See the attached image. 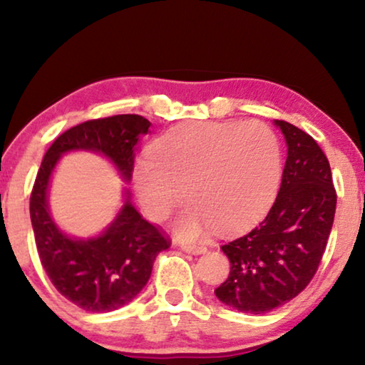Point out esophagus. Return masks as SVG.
<instances>
[{
	"instance_id": "esophagus-1",
	"label": "esophagus",
	"mask_w": 365,
	"mask_h": 365,
	"mask_svg": "<svg viewBox=\"0 0 365 365\" xmlns=\"http://www.w3.org/2000/svg\"><path fill=\"white\" fill-rule=\"evenodd\" d=\"M182 251L191 252V254H204L207 251L206 246H196V244H184Z\"/></svg>"
}]
</instances>
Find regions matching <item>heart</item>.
<instances>
[{"label": "heart", "instance_id": "1", "mask_svg": "<svg viewBox=\"0 0 365 365\" xmlns=\"http://www.w3.org/2000/svg\"><path fill=\"white\" fill-rule=\"evenodd\" d=\"M279 181V139L259 121L178 126L134 169L139 202L153 221L168 219L184 196L191 201L176 222L186 241L214 227L236 232L251 226L276 196Z\"/></svg>", "mask_w": 365, "mask_h": 365}]
</instances>
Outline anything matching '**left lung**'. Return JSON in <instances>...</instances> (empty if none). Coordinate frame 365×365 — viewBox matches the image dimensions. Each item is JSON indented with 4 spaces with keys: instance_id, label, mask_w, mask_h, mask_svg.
<instances>
[{
    "instance_id": "8db88e82",
    "label": "left lung",
    "mask_w": 365,
    "mask_h": 365,
    "mask_svg": "<svg viewBox=\"0 0 365 365\" xmlns=\"http://www.w3.org/2000/svg\"><path fill=\"white\" fill-rule=\"evenodd\" d=\"M287 143L281 189L271 211L246 236L221 246L231 272L216 296L241 312L264 314L302 292L316 276L336 214L327 156L316 139L276 121Z\"/></svg>"
}]
</instances>
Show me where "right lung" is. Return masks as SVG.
<instances>
[{
  "mask_svg": "<svg viewBox=\"0 0 365 365\" xmlns=\"http://www.w3.org/2000/svg\"><path fill=\"white\" fill-rule=\"evenodd\" d=\"M149 126L151 123L139 114L89 119L54 139L36 174L29 214L39 261L56 291L88 312H111L131 302L151 277L158 254L171 247V239L161 227L148 222L129 199L99 237H68L48 212L49 176L63 153L88 149L108 156L129 181L134 146Z\"/></svg>",
  "mask_w": 365,
  "mask_h": 365,
  "instance_id": "right-lung-1",
  "label": "right lung"
}]
</instances>
